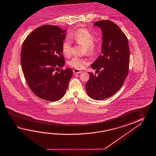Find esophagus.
I'll return each mask as SVG.
<instances>
[{"label": "esophagus", "mask_w": 156, "mask_h": 156, "mask_svg": "<svg viewBox=\"0 0 156 156\" xmlns=\"http://www.w3.org/2000/svg\"><path fill=\"white\" fill-rule=\"evenodd\" d=\"M82 71L79 69H74L73 70V72L74 74H78V73H80Z\"/></svg>", "instance_id": "1"}]
</instances>
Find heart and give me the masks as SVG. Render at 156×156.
<instances>
[{"mask_svg": "<svg viewBox=\"0 0 156 156\" xmlns=\"http://www.w3.org/2000/svg\"><path fill=\"white\" fill-rule=\"evenodd\" d=\"M71 37L78 44L84 46L82 53L92 55L96 53L100 47V43L95 40V35L89 29L80 28L75 31L71 35ZM72 41L69 37H66L62 43V53L66 57L71 56L72 51ZM88 61L84 58L74 56L68 62L69 66L77 69H84Z\"/></svg>", "mask_w": 156, "mask_h": 156, "instance_id": "heart-1", "label": "heart"}]
</instances>
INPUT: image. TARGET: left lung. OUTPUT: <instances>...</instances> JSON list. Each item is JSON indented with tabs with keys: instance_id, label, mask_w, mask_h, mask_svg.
I'll list each match as a JSON object with an SVG mask.
<instances>
[{
	"instance_id": "left-lung-1",
	"label": "left lung",
	"mask_w": 156,
	"mask_h": 156,
	"mask_svg": "<svg viewBox=\"0 0 156 156\" xmlns=\"http://www.w3.org/2000/svg\"><path fill=\"white\" fill-rule=\"evenodd\" d=\"M94 26L102 31V54L91 65L98 74L89 72L85 87L90 97L102 100L111 97L122 86L128 73L130 52L127 36L115 23L102 20Z\"/></svg>"
}]
</instances>
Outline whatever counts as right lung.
Here are the masks:
<instances>
[{
    "instance_id": "add662e5",
    "label": "right lung",
    "mask_w": 156,
    "mask_h": 156,
    "mask_svg": "<svg viewBox=\"0 0 156 156\" xmlns=\"http://www.w3.org/2000/svg\"><path fill=\"white\" fill-rule=\"evenodd\" d=\"M65 32L57 26H41L29 34L22 47L21 62L27 83L34 94L47 101L64 96L73 74L70 68L62 69Z\"/></svg>"
}]
</instances>
